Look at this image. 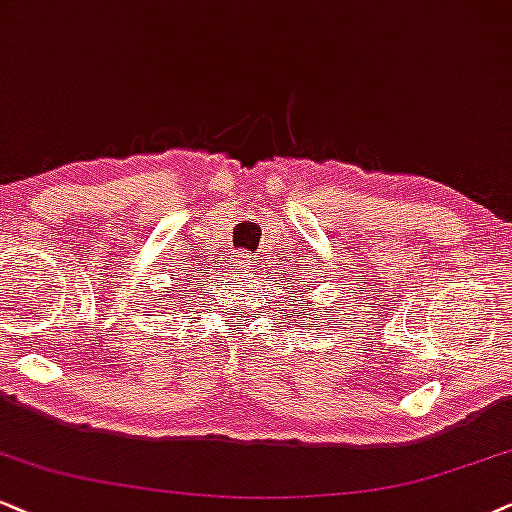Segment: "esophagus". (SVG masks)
<instances>
[{"label":"esophagus","mask_w":512,"mask_h":512,"mask_svg":"<svg viewBox=\"0 0 512 512\" xmlns=\"http://www.w3.org/2000/svg\"><path fill=\"white\" fill-rule=\"evenodd\" d=\"M237 266L239 268H244V270H249V266H251V256H242V254H239V258H237Z\"/></svg>","instance_id":"obj_1"}]
</instances>
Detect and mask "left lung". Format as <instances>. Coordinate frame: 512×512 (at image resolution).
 <instances>
[{"label": "left lung", "mask_w": 512, "mask_h": 512, "mask_svg": "<svg viewBox=\"0 0 512 512\" xmlns=\"http://www.w3.org/2000/svg\"><path fill=\"white\" fill-rule=\"evenodd\" d=\"M304 315H308V308H304Z\"/></svg>", "instance_id": "obj_1"}]
</instances>
